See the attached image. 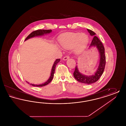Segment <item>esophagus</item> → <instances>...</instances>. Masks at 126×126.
<instances>
[{"label":"esophagus","mask_w":126,"mask_h":126,"mask_svg":"<svg viewBox=\"0 0 126 126\" xmlns=\"http://www.w3.org/2000/svg\"><path fill=\"white\" fill-rule=\"evenodd\" d=\"M69 58V56H66L65 57H64V58H63V60H67V59H68Z\"/></svg>","instance_id":"obj_1"}]
</instances>
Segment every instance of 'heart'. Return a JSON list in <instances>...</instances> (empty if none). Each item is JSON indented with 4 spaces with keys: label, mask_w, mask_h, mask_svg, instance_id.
Returning <instances> with one entry per match:
<instances>
[{
    "label": "heart",
    "mask_w": 126,
    "mask_h": 126,
    "mask_svg": "<svg viewBox=\"0 0 126 126\" xmlns=\"http://www.w3.org/2000/svg\"><path fill=\"white\" fill-rule=\"evenodd\" d=\"M63 48L70 49L74 47V51L77 54L82 52L86 48L88 37L85 34H70L61 36L59 40Z\"/></svg>",
    "instance_id": "obj_1"
}]
</instances>
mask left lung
I'll use <instances>...</instances> for the list:
<instances>
[{
	"mask_svg": "<svg viewBox=\"0 0 126 126\" xmlns=\"http://www.w3.org/2000/svg\"><path fill=\"white\" fill-rule=\"evenodd\" d=\"M91 36H94L89 47H96L100 54V62L98 67L94 74L91 76H86L79 71L78 66H76L73 75L76 79L79 82L87 84H93L97 81L103 74L106 64V56L105 55L104 47L99 38L95 36L96 33L93 31L87 29Z\"/></svg>",
	"mask_w": 126,
	"mask_h": 126,
	"instance_id": "8db88e82",
	"label": "left lung"
}]
</instances>
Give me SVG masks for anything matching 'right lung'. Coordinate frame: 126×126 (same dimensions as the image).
Listing matches in <instances>:
<instances>
[{
	"label": "right lung",
	"mask_w": 126,
	"mask_h": 126,
	"mask_svg": "<svg viewBox=\"0 0 126 126\" xmlns=\"http://www.w3.org/2000/svg\"><path fill=\"white\" fill-rule=\"evenodd\" d=\"M51 32H52L51 30H38L34 31L32 32H31L30 34L26 37V38L25 40V41L30 38L34 37L42 36L44 34H48V33H50ZM60 59H57L56 60H55V61L54 62V64H53V65L52 66V69H51V72L50 77L49 78L48 80L44 83L41 84H30L29 83H28L27 81H26V82L28 84H30V85H32L33 86H37V87H42V86H44L45 85H47L52 81V79L53 78L54 74L55 73V68H56V66L57 65V64L60 61Z\"/></svg>",
	"instance_id": "add662e5"
}]
</instances>
